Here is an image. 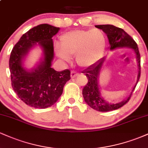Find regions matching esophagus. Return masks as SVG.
<instances>
[{"instance_id": "1", "label": "esophagus", "mask_w": 148, "mask_h": 148, "mask_svg": "<svg viewBox=\"0 0 148 148\" xmlns=\"http://www.w3.org/2000/svg\"><path fill=\"white\" fill-rule=\"evenodd\" d=\"M70 75H71V78H72V79H74V78H75L77 76H79V73L72 71V72H71Z\"/></svg>"}]
</instances>
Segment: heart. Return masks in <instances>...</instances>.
I'll return each instance as SVG.
<instances>
[{"label":"heart","mask_w":148,"mask_h":148,"mask_svg":"<svg viewBox=\"0 0 148 148\" xmlns=\"http://www.w3.org/2000/svg\"><path fill=\"white\" fill-rule=\"evenodd\" d=\"M106 37L101 30H76L64 33L60 38V45H56L58 56L68 61L75 56L80 67H88L94 64L102 56L106 47Z\"/></svg>","instance_id":"heart-1"}]
</instances>
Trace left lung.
<instances>
[{
    "label": "left lung",
    "instance_id": "obj_1",
    "mask_svg": "<svg viewBox=\"0 0 148 148\" xmlns=\"http://www.w3.org/2000/svg\"><path fill=\"white\" fill-rule=\"evenodd\" d=\"M96 28L102 30L106 34L110 45V50L113 51L120 48H129L132 49L135 53L136 58L138 63V75L137 80L132 92L126 99L118 103H109L106 101L101 96V90L99 84V78L105 57L100 59L96 63L90 66L85 69L84 72L88 78V83L83 89L82 94L85 101L90 107L96 111L101 112H108L118 109L126 103L130 99L132 92L135 89L140 76V56L137 44L132 37L129 35L122 28H118L113 25H97Z\"/></svg>",
    "mask_w": 148,
    "mask_h": 148
}]
</instances>
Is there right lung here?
<instances>
[{
    "mask_svg": "<svg viewBox=\"0 0 148 148\" xmlns=\"http://www.w3.org/2000/svg\"><path fill=\"white\" fill-rule=\"evenodd\" d=\"M60 28L47 24L34 27L22 35L12 50L9 66L12 86L16 94L28 106L46 108L53 106L62 95L64 86L70 79V71L57 72L51 68L54 58L52 37ZM38 45L42 57L30 69L24 67L25 58Z\"/></svg>",
    "mask_w": 148,
    "mask_h": 148,
    "instance_id": "add662e5",
    "label": "right lung"
}]
</instances>
